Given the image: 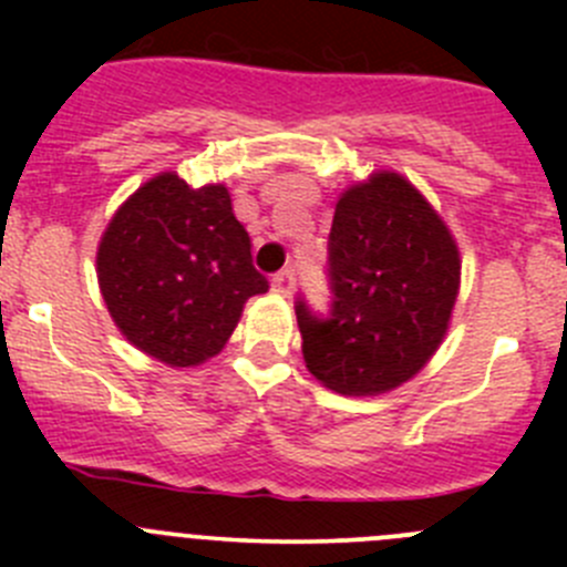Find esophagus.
<instances>
[{
	"mask_svg": "<svg viewBox=\"0 0 567 567\" xmlns=\"http://www.w3.org/2000/svg\"><path fill=\"white\" fill-rule=\"evenodd\" d=\"M271 290H274V293H279V296L293 293V271H290V268H282L279 274H274Z\"/></svg>",
	"mask_w": 567,
	"mask_h": 567,
	"instance_id": "34e87169",
	"label": "esophagus"
}]
</instances>
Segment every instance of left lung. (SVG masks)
Returning a JSON list of instances; mask_svg holds the SVG:
<instances>
[{
  "label": "left lung",
  "mask_w": 567,
  "mask_h": 567,
  "mask_svg": "<svg viewBox=\"0 0 567 567\" xmlns=\"http://www.w3.org/2000/svg\"><path fill=\"white\" fill-rule=\"evenodd\" d=\"M334 305L296 301L307 370L353 398L414 379L442 346L461 290V251L425 194L379 169L340 194L329 233Z\"/></svg>",
  "instance_id": "left-lung-1"
}]
</instances>
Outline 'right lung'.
Instances as JSON below:
<instances>
[{"label": "right lung", "mask_w": 567, "mask_h": 567, "mask_svg": "<svg viewBox=\"0 0 567 567\" xmlns=\"http://www.w3.org/2000/svg\"><path fill=\"white\" fill-rule=\"evenodd\" d=\"M95 271L120 334L169 368L216 357L268 290L225 183L194 188L177 173L153 175L114 210Z\"/></svg>", "instance_id": "add662e5"}]
</instances>
